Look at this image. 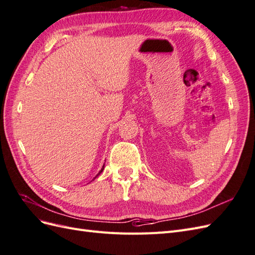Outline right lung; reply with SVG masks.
I'll list each match as a JSON object with an SVG mask.
<instances>
[{"instance_id": "1", "label": "right lung", "mask_w": 255, "mask_h": 255, "mask_svg": "<svg viewBox=\"0 0 255 255\" xmlns=\"http://www.w3.org/2000/svg\"><path fill=\"white\" fill-rule=\"evenodd\" d=\"M103 169H104V166H103V167H102V169H101V170H100V172H99V173H98V174H97V176H98V175H99V174H100V173H101V172H102V171H103Z\"/></svg>"}]
</instances>
